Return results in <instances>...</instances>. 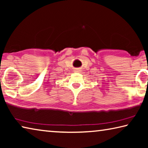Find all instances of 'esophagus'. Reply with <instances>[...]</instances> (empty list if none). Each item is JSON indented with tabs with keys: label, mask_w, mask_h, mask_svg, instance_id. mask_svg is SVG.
<instances>
[{
	"label": "esophagus",
	"mask_w": 148,
	"mask_h": 148,
	"mask_svg": "<svg viewBox=\"0 0 148 148\" xmlns=\"http://www.w3.org/2000/svg\"><path fill=\"white\" fill-rule=\"evenodd\" d=\"M74 72H80V70L79 69H76V70H74Z\"/></svg>",
	"instance_id": "1"
}]
</instances>
